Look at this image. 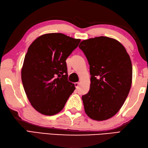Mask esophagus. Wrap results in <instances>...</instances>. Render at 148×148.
Here are the masks:
<instances>
[{
	"mask_svg": "<svg viewBox=\"0 0 148 148\" xmlns=\"http://www.w3.org/2000/svg\"><path fill=\"white\" fill-rule=\"evenodd\" d=\"M79 83H78V82H77V83H74L75 87H76V88H78V86H79Z\"/></svg>",
	"mask_w": 148,
	"mask_h": 148,
	"instance_id": "34e87169",
	"label": "esophagus"
}]
</instances>
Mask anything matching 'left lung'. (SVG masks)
Returning <instances> with one entry per match:
<instances>
[{
  "label": "left lung",
  "mask_w": 148,
  "mask_h": 148,
  "mask_svg": "<svg viewBox=\"0 0 148 148\" xmlns=\"http://www.w3.org/2000/svg\"><path fill=\"white\" fill-rule=\"evenodd\" d=\"M79 48L90 65V91L82 96L84 111L96 121L112 118L129 93L132 65L125 47L114 39L100 36L82 40Z\"/></svg>",
  "instance_id": "1"
}]
</instances>
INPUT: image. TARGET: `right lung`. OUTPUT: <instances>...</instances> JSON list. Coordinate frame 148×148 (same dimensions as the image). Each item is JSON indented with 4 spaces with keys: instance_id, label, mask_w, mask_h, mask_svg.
<instances>
[{
    "instance_id": "add662e5",
    "label": "right lung",
    "mask_w": 148,
    "mask_h": 148,
    "mask_svg": "<svg viewBox=\"0 0 148 148\" xmlns=\"http://www.w3.org/2000/svg\"><path fill=\"white\" fill-rule=\"evenodd\" d=\"M80 41L61 33H49L37 37L28 48L21 81L31 105L40 114L60 112L76 89L68 81L65 60Z\"/></svg>"
}]
</instances>
